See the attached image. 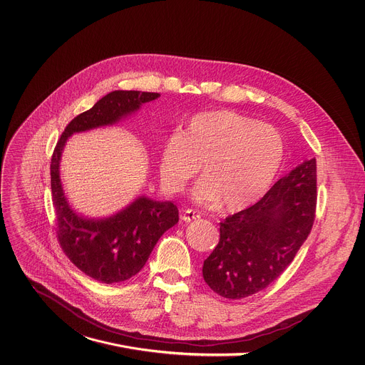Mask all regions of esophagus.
<instances>
[{"label": "esophagus", "mask_w": 365, "mask_h": 365, "mask_svg": "<svg viewBox=\"0 0 365 365\" xmlns=\"http://www.w3.org/2000/svg\"><path fill=\"white\" fill-rule=\"evenodd\" d=\"M200 217H201L200 212L195 211V210H190V208L182 210V214H180V218H182L185 222H190V221H193V220H197Z\"/></svg>", "instance_id": "esophagus-1"}]
</instances>
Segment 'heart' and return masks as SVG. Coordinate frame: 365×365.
I'll return each instance as SVG.
<instances>
[{
    "label": "heart",
    "mask_w": 365,
    "mask_h": 365,
    "mask_svg": "<svg viewBox=\"0 0 365 365\" xmlns=\"http://www.w3.org/2000/svg\"><path fill=\"white\" fill-rule=\"evenodd\" d=\"M278 129L233 110L195 115L186 129L163 144L160 178L165 190L180 192L201 165L204 179L195 200L230 212L242 211L267 193L284 161Z\"/></svg>",
    "instance_id": "b5f03b06"
}]
</instances>
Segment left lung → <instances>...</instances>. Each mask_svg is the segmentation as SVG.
<instances>
[{
	"mask_svg": "<svg viewBox=\"0 0 365 365\" xmlns=\"http://www.w3.org/2000/svg\"><path fill=\"white\" fill-rule=\"evenodd\" d=\"M316 204V158H310L255 205L220 222V242L202 267L208 287L239 300L272 284L309 237Z\"/></svg>",
	"mask_w": 365,
	"mask_h": 365,
	"instance_id": "left-lung-1",
	"label": "left lung"
}]
</instances>
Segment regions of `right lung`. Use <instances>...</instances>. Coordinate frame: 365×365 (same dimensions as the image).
Wrapping results in <instances>:
<instances>
[{"label":"right lung","mask_w":365,"mask_h":365,"mask_svg":"<svg viewBox=\"0 0 365 365\" xmlns=\"http://www.w3.org/2000/svg\"><path fill=\"white\" fill-rule=\"evenodd\" d=\"M157 97L158 93L135 90L106 94L67 125L52 154L51 189L58 242L76 267L98 282L115 284L137 275L164 231L178 224L179 210L170 201L140 196L112 217L84 218L73 211L63 195L59 178L61 154L68 137L76 132L113 125Z\"/></svg>","instance_id":"1"}]
</instances>
